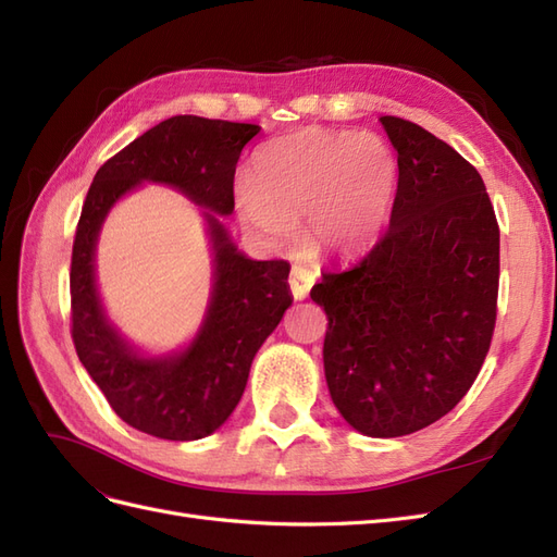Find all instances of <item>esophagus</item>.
Returning <instances> with one entry per match:
<instances>
[{
    "label": "esophagus",
    "mask_w": 557,
    "mask_h": 557,
    "mask_svg": "<svg viewBox=\"0 0 557 557\" xmlns=\"http://www.w3.org/2000/svg\"><path fill=\"white\" fill-rule=\"evenodd\" d=\"M290 293L295 299H305L311 290V285L315 283V272L305 264H295L293 272H290Z\"/></svg>",
    "instance_id": "esophagus-1"
}]
</instances>
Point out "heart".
I'll return each mask as SVG.
<instances>
[{
  "label": "heart",
  "instance_id": "b5f03b06",
  "mask_svg": "<svg viewBox=\"0 0 557 557\" xmlns=\"http://www.w3.org/2000/svg\"><path fill=\"white\" fill-rule=\"evenodd\" d=\"M395 190V160L381 139L350 132H301L260 150L239 205L244 223L288 244L309 218V239L356 252L376 237Z\"/></svg>",
  "mask_w": 557,
  "mask_h": 557
}]
</instances>
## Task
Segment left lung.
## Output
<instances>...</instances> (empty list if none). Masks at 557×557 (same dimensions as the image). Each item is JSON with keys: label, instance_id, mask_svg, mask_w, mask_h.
Here are the masks:
<instances>
[{"label": "left lung", "instance_id": "1", "mask_svg": "<svg viewBox=\"0 0 557 557\" xmlns=\"http://www.w3.org/2000/svg\"><path fill=\"white\" fill-rule=\"evenodd\" d=\"M391 225L311 299L327 313L325 379L334 407L367 436H401L444 418L491 350L499 225L481 174L458 150L397 115Z\"/></svg>", "mask_w": 557, "mask_h": 557}]
</instances>
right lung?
Here are the masks:
<instances>
[{
  "mask_svg": "<svg viewBox=\"0 0 557 557\" xmlns=\"http://www.w3.org/2000/svg\"><path fill=\"white\" fill-rule=\"evenodd\" d=\"M258 125L174 115L99 166L83 201L72 250V339L111 409L158 440L195 442L237 407L252 358L293 305L285 260H250L215 213L234 211V172ZM141 180L170 182L207 213L216 283L206 325L172 359H141L106 320L94 288V244L108 209Z\"/></svg>",
  "mask_w": 557,
  "mask_h": 557,
  "instance_id": "right-lung-1",
  "label": "right lung"
}]
</instances>
